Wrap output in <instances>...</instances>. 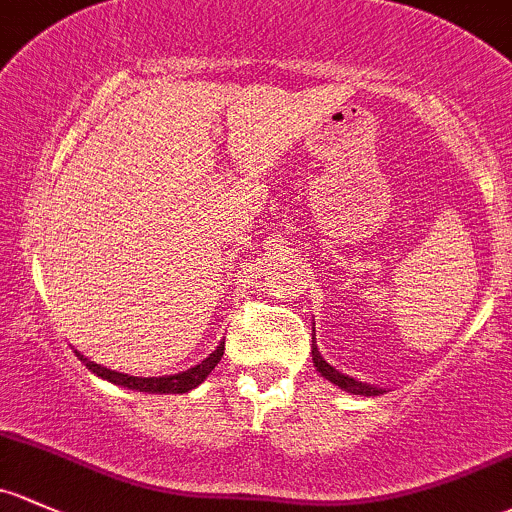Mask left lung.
Returning a JSON list of instances; mask_svg holds the SVG:
<instances>
[{
  "label": "left lung",
  "mask_w": 512,
  "mask_h": 512,
  "mask_svg": "<svg viewBox=\"0 0 512 512\" xmlns=\"http://www.w3.org/2000/svg\"><path fill=\"white\" fill-rule=\"evenodd\" d=\"M312 361H315L317 371H320L322 376L327 378V381H332L334 386H339V388L349 390V393H354V395H378V393H381V390H378V388H371V386H366V383L354 381V378L344 376V373H339L337 368L329 366L327 361H324L322 356H320V351H317V346H315V344H312Z\"/></svg>",
  "instance_id": "8db88e82"
}]
</instances>
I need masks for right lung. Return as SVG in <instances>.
Instances as JSON below:
<instances>
[{"label":"right lung","instance_id":"add662e5","mask_svg":"<svg viewBox=\"0 0 512 512\" xmlns=\"http://www.w3.org/2000/svg\"><path fill=\"white\" fill-rule=\"evenodd\" d=\"M78 354V359L90 368L92 373H97V376L107 378V381L117 383V386H124V388H131V390H144V393H188L195 386H200L202 381H205L207 376L214 371V366L222 361V354H224V344L217 346V351H212L210 356H207L202 364H197L195 368H188V371L178 373V376H161V378H139V376H126V373H119V371H112V368H104L100 364H95V361L85 359V356L80 354V351H75Z\"/></svg>","mask_w":512,"mask_h":512}]
</instances>
